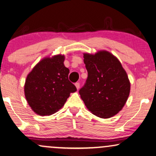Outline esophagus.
<instances>
[{"label": "esophagus", "instance_id": "1", "mask_svg": "<svg viewBox=\"0 0 156 156\" xmlns=\"http://www.w3.org/2000/svg\"><path fill=\"white\" fill-rule=\"evenodd\" d=\"M75 86H76V88L78 89V90L80 88V83H76V84H75Z\"/></svg>", "mask_w": 156, "mask_h": 156}]
</instances>
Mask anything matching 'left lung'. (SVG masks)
Instances as JSON below:
<instances>
[{"mask_svg":"<svg viewBox=\"0 0 156 156\" xmlns=\"http://www.w3.org/2000/svg\"><path fill=\"white\" fill-rule=\"evenodd\" d=\"M88 71L80 98L93 115L109 118L121 111L128 98L130 83L121 63L107 51L83 53Z\"/></svg>","mask_w":156,"mask_h":156,"instance_id":"obj_1","label":"left lung"}]
</instances>
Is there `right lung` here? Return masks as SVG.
I'll use <instances>...</instances> for the list:
<instances>
[{
  "label": "right lung",
  "mask_w": 156,
  "mask_h": 156,
  "mask_svg": "<svg viewBox=\"0 0 156 156\" xmlns=\"http://www.w3.org/2000/svg\"><path fill=\"white\" fill-rule=\"evenodd\" d=\"M64 61L65 55L61 54L43 58L26 77L25 97L31 109L39 115L56 113L70 93L77 90L68 80L70 71Z\"/></svg>",
  "instance_id": "1"
}]
</instances>
